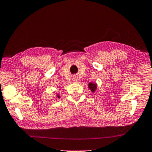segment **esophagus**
Here are the masks:
<instances>
[{"label": "esophagus", "instance_id": "esophagus-1", "mask_svg": "<svg viewBox=\"0 0 152 152\" xmlns=\"http://www.w3.org/2000/svg\"><path fill=\"white\" fill-rule=\"evenodd\" d=\"M77 77H73V81H77Z\"/></svg>", "mask_w": 152, "mask_h": 152}]
</instances>
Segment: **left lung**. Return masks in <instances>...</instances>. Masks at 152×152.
<instances>
[{
  "label": "left lung",
  "instance_id": "left-lung-1",
  "mask_svg": "<svg viewBox=\"0 0 152 152\" xmlns=\"http://www.w3.org/2000/svg\"><path fill=\"white\" fill-rule=\"evenodd\" d=\"M88 88H90L92 92H94V91H95V89L96 88V85L94 83L93 84L92 83H90L88 84Z\"/></svg>",
  "mask_w": 152,
  "mask_h": 152
}]
</instances>
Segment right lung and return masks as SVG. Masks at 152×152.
<instances>
[{"label": "right lung", "instance_id": "add662e5", "mask_svg": "<svg viewBox=\"0 0 152 152\" xmlns=\"http://www.w3.org/2000/svg\"><path fill=\"white\" fill-rule=\"evenodd\" d=\"M58 98H59V97H60V96H59L58 95Z\"/></svg>", "mask_w": 152, "mask_h": 152}]
</instances>
